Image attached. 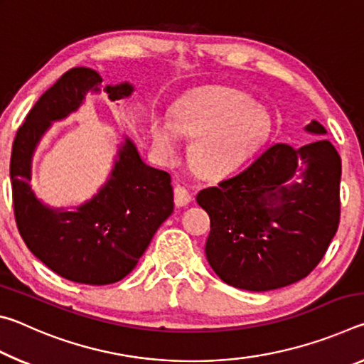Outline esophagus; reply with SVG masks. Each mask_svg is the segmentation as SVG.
Segmentation results:
<instances>
[{
    "mask_svg": "<svg viewBox=\"0 0 364 364\" xmlns=\"http://www.w3.org/2000/svg\"><path fill=\"white\" fill-rule=\"evenodd\" d=\"M191 199H193V197H191L189 191L186 188H183V186H180V184H178V186L175 188V204H176V207L188 205L189 202H191Z\"/></svg>",
    "mask_w": 364,
    "mask_h": 364,
    "instance_id": "esophagus-1",
    "label": "esophagus"
}]
</instances>
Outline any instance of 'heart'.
<instances>
[{"label":"heart","mask_w":364,"mask_h":364,"mask_svg":"<svg viewBox=\"0 0 364 364\" xmlns=\"http://www.w3.org/2000/svg\"><path fill=\"white\" fill-rule=\"evenodd\" d=\"M269 133V119L249 96L226 88L200 90L178 101L171 120L154 117L152 144L164 159H173L181 136L194 138L191 162L197 173L226 176L254 157Z\"/></svg>","instance_id":"obj_1"}]
</instances>
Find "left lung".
Returning <instances> with one entry per match:
<instances>
[{
  "instance_id": "left-lung-1",
  "label": "left lung",
  "mask_w": 364,
  "mask_h": 364,
  "mask_svg": "<svg viewBox=\"0 0 364 364\" xmlns=\"http://www.w3.org/2000/svg\"><path fill=\"white\" fill-rule=\"evenodd\" d=\"M304 130L328 134L316 120ZM341 175V156L319 138L271 146L242 173L202 189L197 204L212 221L205 255L218 278L264 292L310 274L336 236Z\"/></svg>"
}]
</instances>
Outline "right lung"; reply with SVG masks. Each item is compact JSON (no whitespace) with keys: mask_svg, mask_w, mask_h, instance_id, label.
Instances as JSON below:
<instances>
[{"mask_svg":"<svg viewBox=\"0 0 364 364\" xmlns=\"http://www.w3.org/2000/svg\"><path fill=\"white\" fill-rule=\"evenodd\" d=\"M101 90L120 102L130 100L134 86L102 85L95 70L83 67L65 72L26 117L11 156L12 199L23 242L54 273L90 286L112 284L130 274L175 205L170 175L147 165L127 134L117 146L106 183L91 199L53 207L35 194L30 181L43 136L54 122L77 112L86 95Z\"/></svg>","mask_w":364,"mask_h":364,"instance_id":"add662e5","label":"right lung"}]
</instances>
